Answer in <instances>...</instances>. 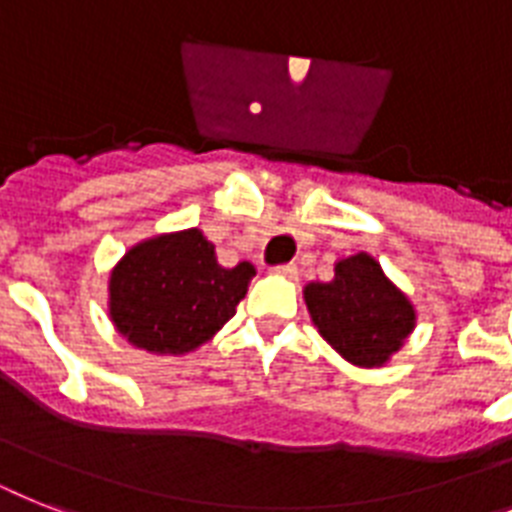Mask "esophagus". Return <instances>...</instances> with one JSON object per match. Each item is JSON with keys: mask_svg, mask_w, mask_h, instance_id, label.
Returning a JSON list of instances; mask_svg holds the SVG:
<instances>
[{"mask_svg": "<svg viewBox=\"0 0 512 512\" xmlns=\"http://www.w3.org/2000/svg\"><path fill=\"white\" fill-rule=\"evenodd\" d=\"M273 273H276V276H286V278H294V276H297V265H294V263H284V265H276V268H273Z\"/></svg>", "mask_w": 512, "mask_h": 512, "instance_id": "obj_1", "label": "esophagus"}]
</instances>
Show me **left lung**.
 Listing matches in <instances>:
<instances>
[{"mask_svg":"<svg viewBox=\"0 0 512 512\" xmlns=\"http://www.w3.org/2000/svg\"><path fill=\"white\" fill-rule=\"evenodd\" d=\"M307 310L321 336L363 368L386 363L415 326V310L371 255L339 260L331 284L305 289Z\"/></svg>","mask_w":512,"mask_h":512,"instance_id":"8db88e82","label":"left lung"}]
</instances>
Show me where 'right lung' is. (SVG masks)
Wrapping results in <instances>:
<instances>
[{
	"label": "right lung",
	"mask_w": 512,
	"mask_h": 512,
	"mask_svg": "<svg viewBox=\"0 0 512 512\" xmlns=\"http://www.w3.org/2000/svg\"><path fill=\"white\" fill-rule=\"evenodd\" d=\"M252 276V263L223 268L199 228L157 236L112 270V323L141 350L184 355L234 318Z\"/></svg>",
	"instance_id": "1"
}]
</instances>
